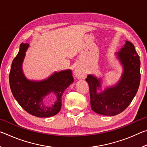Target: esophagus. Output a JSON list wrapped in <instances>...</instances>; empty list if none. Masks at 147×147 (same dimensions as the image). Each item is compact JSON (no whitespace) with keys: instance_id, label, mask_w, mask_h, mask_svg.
Here are the masks:
<instances>
[{"instance_id":"esophagus-1","label":"esophagus","mask_w":147,"mask_h":147,"mask_svg":"<svg viewBox=\"0 0 147 147\" xmlns=\"http://www.w3.org/2000/svg\"><path fill=\"white\" fill-rule=\"evenodd\" d=\"M74 74L76 76V78L80 79H84L86 77V74L80 68H76L74 71Z\"/></svg>"}]
</instances>
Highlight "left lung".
<instances>
[{"label":"left lung","mask_w":147,"mask_h":147,"mask_svg":"<svg viewBox=\"0 0 147 147\" xmlns=\"http://www.w3.org/2000/svg\"><path fill=\"white\" fill-rule=\"evenodd\" d=\"M115 55L123 69L115 85L102 91L101 78L89 74L86 79L89 87L91 109L102 115L113 116L123 112L136 96L140 84V59L134 45L126 41Z\"/></svg>","instance_id":"1"}]
</instances>
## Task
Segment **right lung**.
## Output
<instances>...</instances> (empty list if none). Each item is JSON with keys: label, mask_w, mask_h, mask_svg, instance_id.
I'll use <instances>...</instances> for the list:
<instances>
[{"label": "right lung", "mask_w": 147, "mask_h": 147, "mask_svg": "<svg viewBox=\"0 0 147 147\" xmlns=\"http://www.w3.org/2000/svg\"><path fill=\"white\" fill-rule=\"evenodd\" d=\"M29 44L22 43L12 62L9 80L11 93L19 105L27 112L38 117L56 115L61 108V96L74 82L71 69L54 73L48 78L36 81L24 76L23 63ZM53 98L55 100L48 103Z\"/></svg>", "instance_id": "add662e5"}]
</instances>
